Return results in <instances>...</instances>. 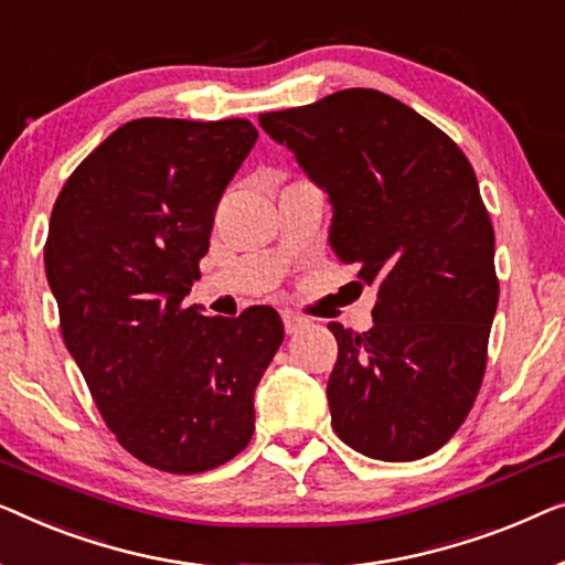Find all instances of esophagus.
Here are the masks:
<instances>
[{
	"mask_svg": "<svg viewBox=\"0 0 565 565\" xmlns=\"http://www.w3.org/2000/svg\"><path fill=\"white\" fill-rule=\"evenodd\" d=\"M281 317H284V330L289 332V335H294V332H299V330H305L309 324V320H305V317H299L294 312H284Z\"/></svg>",
	"mask_w": 565,
	"mask_h": 565,
	"instance_id": "obj_1",
	"label": "esophagus"
}]
</instances>
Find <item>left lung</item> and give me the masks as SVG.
I'll return each mask as SVG.
<instances>
[{"label":"left lung","mask_w":565,"mask_h":565,"mask_svg":"<svg viewBox=\"0 0 565 565\" xmlns=\"http://www.w3.org/2000/svg\"><path fill=\"white\" fill-rule=\"evenodd\" d=\"M258 122L328 194L340 264L379 291L371 330L328 324L338 438L376 460L430 456L479 394L499 301L494 227L471 163L430 120L376 89H343Z\"/></svg>","instance_id":"left-lung-1"}]
</instances>
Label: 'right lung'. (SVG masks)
Here are the masks:
<instances>
[{
  "mask_svg": "<svg viewBox=\"0 0 565 565\" xmlns=\"http://www.w3.org/2000/svg\"><path fill=\"white\" fill-rule=\"evenodd\" d=\"M256 140L241 117L125 122L53 204L45 276L63 340L109 430L158 471H210L250 443L253 394L284 340L271 307H184Z\"/></svg>",
  "mask_w": 565,
  "mask_h": 565,
  "instance_id": "obj_1",
  "label": "right lung"
}]
</instances>
